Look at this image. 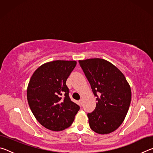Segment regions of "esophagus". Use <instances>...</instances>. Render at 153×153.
I'll use <instances>...</instances> for the list:
<instances>
[{
  "label": "esophagus",
  "mask_w": 153,
  "mask_h": 153,
  "mask_svg": "<svg viewBox=\"0 0 153 153\" xmlns=\"http://www.w3.org/2000/svg\"><path fill=\"white\" fill-rule=\"evenodd\" d=\"M79 105L81 106V107H82V105H83V100L82 99H80L79 100Z\"/></svg>",
  "instance_id": "obj_1"
}]
</instances>
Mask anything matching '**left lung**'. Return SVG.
Returning a JSON list of instances; mask_svg holds the SVG:
<instances>
[{"label": "left lung", "instance_id": "8db88e82", "mask_svg": "<svg viewBox=\"0 0 153 153\" xmlns=\"http://www.w3.org/2000/svg\"><path fill=\"white\" fill-rule=\"evenodd\" d=\"M79 63L97 97L95 109L87 115L90 128L100 134L113 132L121 125L128 111L130 86L124 75L105 59H86Z\"/></svg>", "mask_w": 153, "mask_h": 153}]
</instances>
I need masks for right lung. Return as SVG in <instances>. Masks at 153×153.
<instances>
[{
	"instance_id": "add662e5",
	"label": "right lung",
	"mask_w": 153,
	"mask_h": 153,
	"mask_svg": "<svg viewBox=\"0 0 153 153\" xmlns=\"http://www.w3.org/2000/svg\"><path fill=\"white\" fill-rule=\"evenodd\" d=\"M76 65L75 61H54L33 74L27 90V102L36 120L52 131L69 128L79 110L71 101L66 81Z\"/></svg>"
}]
</instances>
